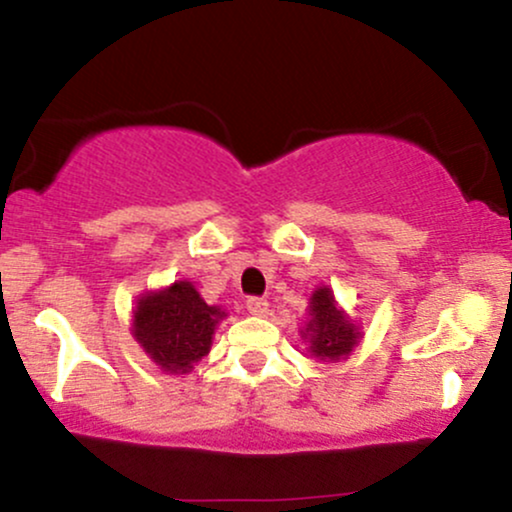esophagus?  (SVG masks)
Wrapping results in <instances>:
<instances>
[{
  "instance_id": "34e87169",
  "label": "esophagus",
  "mask_w": 512,
  "mask_h": 512,
  "mask_svg": "<svg viewBox=\"0 0 512 512\" xmlns=\"http://www.w3.org/2000/svg\"><path fill=\"white\" fill-rule=\"evenodd\" d=\"M246 309H249L251 314H258V317H261V314L268 312V302L263 300V297H249V300H246Z\"/></svg>"
}]
</instances>
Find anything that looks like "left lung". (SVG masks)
<instances>
[{
	"mask_svg": "<svg viewBox=\"0 0 512 512\" xmlns=\"http://www.w3.org/2000/svg\"><path fill=\"white\" fill-rule=\"evenodd\" d=\"M309 312H312V319L307 324V336L309 350L314 355H319L321 360H338L353 350L358 333H355V326L336 309L329 287L314 290Z\"/></svg>",
	"mask_w": 512,
	"mask_h": 512,
	"instance_id": "obj_1",
	"label": "left lung"
}]
</instances>
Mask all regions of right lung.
Returning <instances> with one entry per match:
<instances>
[{
    "instance_id": "1",
    "label": "right lung",
    "mask_w": 512,
    "mask_h": 512,
    "mask_svg": "<svg viewBox=\"0 0 512 512\" xmlns=\"http://www.w3.org/2000/svg\"><path fill=\"white\" fill-rule=\"evenodd\" d=\"M225 317L200 300L191 283L142 297L135 309V338L166 372H188L208 355L215 324Z\"/></svg>"
}]
</instances>
